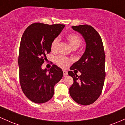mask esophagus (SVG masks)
<instances>
[{"label":"esophagus","mask_w":125,"mask_h":125,"mask_svg":"<svg viewBox=\"0 0 125 125\" xmlns=\"http://www.w3.org/2000/svg\"><path fill=\"white\" fill-rule=\"evenodd\" d=\"M67 75H68V72L64 70L63 71V76L64 77H67Z\"/></svg>","instance_id":"34e87169"}]
</instances>
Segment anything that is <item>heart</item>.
<instances>
[{
	"label": "heart",
	"instance_id": "heart-1",
	"mask_svg": "<svg viewBox=\"0 0 125 125\" xmlns=\"http://www.w3.org/2000/svg\"><path fill=\"white\" fill-rule=\"evenodd\" d=\"M67 41L69 42V45L71 46L72 48L73 49L75 50L77 48L80 47V45L81 44V39L78 35H75V34H69L66 37ZM59 42V38H56L52 41V45H51V48L52 50L54 51L56 50L57 48V46H58ZM56 63L62 68H66L69 65V59L65 56H58L56 58Z\"/></svg>",
	"mask_w": 125,
	"mask_h": 125
}]
</instances>
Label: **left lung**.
<instances>
[{
  "label": "left lung",
  "instance_id": "left-lung-1",
  "mask_svg": "<svg viewBox=\"0 0 125 125\" xmlns=\"http://www.w3.org/2000/svg\"><path fill=\"white\" fill-rule=\"evenodd\" d=\"M72 28L82 35L86 47L81 58L70 68L71 70L79 71L81 75L72 71L68 72L73 80L69 94L78 104L88 105L96 101L102 92L105 77V55L100 35L94 27L86 24Z\"/></svg>",
  "mask_w": 125,
  "mask_h": 125
}]
</instances>
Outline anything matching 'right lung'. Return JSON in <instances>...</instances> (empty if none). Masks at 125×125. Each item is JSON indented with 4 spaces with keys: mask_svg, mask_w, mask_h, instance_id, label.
I'll return each instance as SVG.
<instances>
[{
    "mask_svg": "<svg viewBox=\"0 0 125 125\" xmlns=\"http://www.w3.org/2000/svg\"><path fill=\"white\" fill-rule=\"evenodd\" d=\"M65 26L33 23L22 36L18 61L20 83L26 96L35 103H44L52 99L54 87L63 75L56 65L50 69H42L41 66L47 59L46 54L51 52L52 41Z\"/></svg>",
    "mask_w": 125,
    "mask_h": 125,
    "instance_id": "obj_1",
    "label": "right lung"
}]
</instances>
